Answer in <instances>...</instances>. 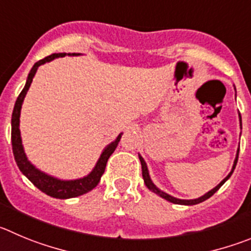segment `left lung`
Returning a JSON list of instances; mask_svg holds the SVG:
<instances>
[{
    "instance_id": "obj_1",
    "label": "left lung",
    "mask_w": 251,
    "mask_h": 251,
    "mask_svg": "<svg viewBox=\"0 0 251 251\" xmlns=\"http://www.w3.org/2000/svg\"><path fill=\"white\" fill-rule=\"evenodd\" d=\"M239 118H240V121H242V116H240V115H239ZM238 156H239V150H238V153H236V158H235V161H234L233 170H231V172L229 173L228 176H226V178H224L223 181L221 182V183L218 184V186L215 187V188H213L212 191H209V192H208L207 194H204V196H203V197H200V198H197V200H191V201L178 200V198H175V197L170 196V194L165 193V192H162V191H161V189H158L157 187H156V186H154L153 183H152L151 178H150L149 171H147V166H146V162H145V161H144V158H142L141 156H140V154H139V158H140V161H141V167H142V177H144L145 184H146V186H147V188H149L150 191H152V192H153V193L158 194V196H160V197H162V198H165V200H166V201H168V202H172V203H175V204L194 205V204H198V203H201V202H204L205 200H208V198H210V197H212L213 194H214L215 192L218 191V189L221 188V187L223 186L224 183H226V179L229 178V177H230V176H231V173H233V171H234V168H235V166H236V162H238Z\"/></svg>"
}]
</instances>
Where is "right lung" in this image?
<instances>
[{
	"instance_id": "add662e5",
	"label": "right lung",
	"mask_w": 251,
	"mask_h": 251,
	"mask_svg": "<svg viewBox=\"0 0 251 251\" xmlns=\"http://www.w3.org/2000/svg\"><path fill=\"white\" fill-rule=\"evenodd\" d=\"M67 53H54V54H50L48 57L43 58V59L38 60L36 64L33 65V68L30 69L29 74H28L27 83H25V88L21 91V94L18 95L17 100H16L15 109L12 112V133H11V140H12V150H13V156H15L16 163H17L18 168L21 170V172L29 179L34 186L38 189H41L43 193L48 194V196L53 197V198H59V200H67V198H74V197L81 196L84 193H88L89 191H91L93 188L98 186V183L100 182L102 173H104L105 167H106V163L109 157L112 154V152L115 151V149L118 147L119 141L121 139V135H119L118 139L115 140L114 142L109 145L106 149L102 151L101 156H100L99 161H98L97 166L89 173L86 177L80 179H74V181H60V179L53 178L50 176L46 175V173L41 172V171L37 170L29 161L25 157V153L23 151L22 146V140H21V132H20V114H21V107H22L23 99H25V94H27L28 89H29L30 83L33 80V76L36 74L37 69H38L39 65L44 64L47 62H50L54 58L64 57ZM70 55V54H69ZM72 55H76L75 53H73Z\"/></svg>"
}]
</instances>
